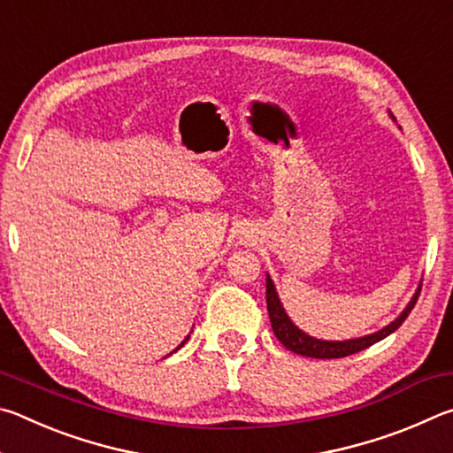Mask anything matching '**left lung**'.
I'll return each mask as SVG.
<instances>
[{"label":"left lung","mask_w":453,"mask_h":453,"mask_svg":"<svg viewBox=\"0 0 453 453\" xmlns=\"http://www.w3.org/2000/svg\"><path fill=\"white\" fill-rule=\"evenodd\" d=\"M419 291H421V286L418 288L416 296L411 297L408 308L402 311V316L395 321H392L388 327L380 329V332L365 337H357V340H348V342H324V340H316V337H310L308 334H303L302 329H297L294 324H291V319L286 316V311L281 308L278 294H275V288L270 280V275L265 278L267 313H270V321H272V329L275 337L283 343V348L294 351V354H300L305 357H318V359H334V357H346L351 354H357V351L373 346L375 342H380L383 337H388L389 334L395 332V329L403 324L405 318L410 316V311L413 310V305H416L419 297Z\"/></svg>","instance_id":"8db88e82"}]
</instances>
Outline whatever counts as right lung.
I'll list each match as a JSON object with an SVG mask.
<instances>
[{"label": "right lung", "instance_id": "add662e5", "mask_svg": "<svg viewBox=\"0 0 453 453\" xmlns=\"http://www.w3.org/2000/svg\"><path fill=\"white\" fill-rule=\"evenodd\" d=\"M181 346H183V343H181ZM181 346H180V348H181ZM180 348H178V349H180Z\"/></svg>", "mask_w": 453, "mask_h": 453}]
</instances>
